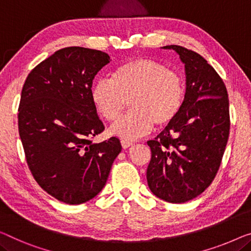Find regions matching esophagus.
<instances>
[{
  "label": "esophagus",
  "instance_id": "34e87169",
  "mask_svg": "<svg viewBox=\"0 0 251 251\" xmlns=\"http://www.w3.org/2000/svg\"><path fill=\"white\" fill-rule=\"evenodd\" d=\"M121 143H122L123 149H128L129 147H132V145H133V142H129V141H126V140H122Z\"/></svg>",
  "mask_w": 251,
  "mask_h": 251
}]
</instances>
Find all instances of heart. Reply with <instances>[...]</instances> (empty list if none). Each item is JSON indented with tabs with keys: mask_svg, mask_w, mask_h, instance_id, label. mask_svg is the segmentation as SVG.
<instances>
[{
	"mask_svg": "<svg viewBox=\"0 0 251 251\" xmlns=\"http://www.w3.org/2000/svg\"><path fill=\"white\" fill-rule=\"evenodd\" d=\"M181 78L161 63L136 58L119 65L111 78L93 84L91 99L108 122L117 119L129 101L130 110L110 127L116 136L135 140L155 126H164L180 110L184 100Z\"/></svg>",
	"mask_w": 251,
	"mask_h": 251,
	"instance_id": "heart-1",
	"label": "heart"
}]
</instances>
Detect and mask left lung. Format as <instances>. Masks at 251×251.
Wrapping results in <instances>:
<instances>
[{
  "instance_id": "left-lung-1",
  "label": "left lung",
  "mask_w": 251,
  "mask_h": 251,
  "mask_svg": "<svg viewBox=\"0 0 251 251\" xmlns=\"http://www.w3.org/2000/svg\"><path fill=\"white\" fill-rule=\"evenodd\" d=\"M185 64L186 92L178 115L155 140L147 170L149 188L169 203L197 197L214 180L230 133L229 98L224 82L205 58L170 45Z\"/></svg>"
}]
</instances>
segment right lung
I'll use <instances>...</instances> for the list:
<instances>
[{"label": "right lung", "mask_w": 251, "mask_h": 251, "mask_svg": "<svg viewBox=\"0 0 251 251\" xmlns=\"http://www.w3.org/2000/svg\"><path fill=\"white\" fill-rule=\"evenodd\" d=\"M109 55L66 47L37 65L19 104V135L38 185L63 203H85L101 192L122 151L117 137L90 138L104 129L91 99L92 81Z\"/></svg>", "instance_id": "right-lung-1"}]
</instances>
